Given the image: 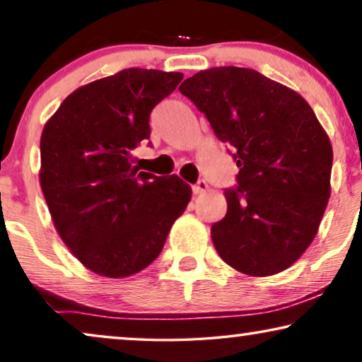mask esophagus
I'll list each match as a JSON object with an SVG mask.
<instances>
[{
	"label": "esophagus",
	"instance_id": "34e87169",
	"mask_svg": "<svg viewBox=\"0 0 362 362\" xmlns=\"http://www.w3.org/2000/svg\"><path fill=\"white\" fill-rule=\"evenodd\" d=\"M207 189H209V186H207V182L204 180H201L197 185L192 186V192H194V194H202V192H206Z\"/></svg>",
	"mask_w": 362,
	"mask_h": 362
}]
</instances>
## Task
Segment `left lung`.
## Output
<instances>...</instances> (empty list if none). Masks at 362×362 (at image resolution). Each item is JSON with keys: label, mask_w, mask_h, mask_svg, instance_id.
Instances as JSON below:
<instances>
[{"label": "left lung", "mask_w": 362, "mask_h": 362, "mask_svg": "<svg viewBox=\"0 0 362 362\" xmlns=\"http://www.w3.org/2000/svg\"><path fill=\"white\" fill-rule=\"evenodd\" d=\"M221 141L234 148L237 189L211 227L221 259L250 276L288 269L318 232L333 148L300 93L254 69L212 67L181 83Z\"/></svg>", "instance_id": "1"}]
</instances>
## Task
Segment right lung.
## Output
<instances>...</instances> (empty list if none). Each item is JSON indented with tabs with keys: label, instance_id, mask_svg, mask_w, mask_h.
Returning a JSON list of instances; mask_svg holds the SVG:
<instances>
[{
	"label": "right lung",
	"instance_id": "add662e5",
	"mask_svg": "<svg viewBox=\"0 0 362 362\" xmlns=\"http://www.w3.org/2000/svg\"><path fill=\"white\" fill-rule=\"evenodd\" d=\"M182 77L123 69L78 87L44 125V199L64 244L93 274L123 279L146 269L191 199L180 176H155L132 161L150 138L153 107Z\"/></svg>",
	"mask_w": 362,
	"mask_h": 362
}]
</instances>
